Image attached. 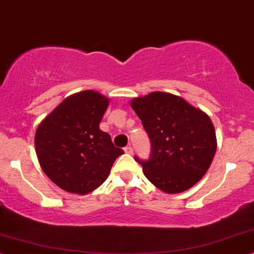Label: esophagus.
Listing matches in <instances>:
<instances>
[{
    "instance_id": "34e87169",
    "label": "esophagus",
    "mask_w": 254,
    "mask_h": 254,
    "mask_svg": "<svg viewBox=\"0 0 254 254\" xmlns=\"http://www.w3.org/2000/svg\"><path fill=\"white\" fill-rule=\"evenodd\" d=\"M125 152H126L127 154H133V147L132 146H126V147H125Z\"/></svg>"
}]
</instances>
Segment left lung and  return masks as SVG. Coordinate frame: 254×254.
I'll use <instances>...</instances> for the list:
<instances>
[{
	"instance_id": "obj_1",
	"label": "left lung",
	"mask_w": 254,
	"mask_h": 254,
	"mask_svg": "<svg viewBox=\"0 0 254 254\" xmlns=\"http://www.w3.org/2000/svg\"><path fill=\"white\" fill-rule=\"evenodd\" d=\"M130 106L151 141L147 160L134 156L145 177L166 193L190 189L207 172L217 151L208 115L180 96L162 92L134 99Z\"/></svg>"
}]
</instances>
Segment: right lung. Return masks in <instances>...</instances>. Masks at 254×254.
Instances as JSON below:
<instances>
[{"instance_id": "1", "label": "right lung", "mask_w": 254, "mask_h": 254, "mask_svg": "<svg viewBox=\"0 0 254 254\" xmlns=\"http://www.w3.org/2000/svg\"><path fill=\"white\" fill-rule=\"evenodd\" d=\"M108 99L94 90L67 98L37 128L35 149L43 172L62 190L87 194L107 179L124 151L99 124Z\"/></svg>"}]
</instances>
